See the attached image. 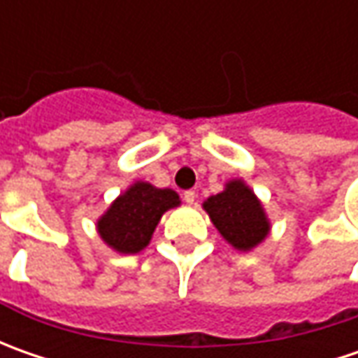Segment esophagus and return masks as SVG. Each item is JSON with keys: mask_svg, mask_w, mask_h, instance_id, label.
I'll return each instance as SVG.
<instances>
[{"mask_svg": "<svg viewBox=\"0 0 358 358\" xmlns=\"http://www.w3.org/2000/svg\"><path fill=\"white\" fill-rule=\"evenodd\" d=\"M183 199H185L187 205H193L195 199H197V193H195V191H185V193H183Z\"/></svg>", "mask_w": 358, "mask_h": 358, "instance_id": "34e87169", "label": "esophagus"}]
</instances>
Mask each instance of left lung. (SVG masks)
Returning a JSON list of instances; mask_svg holds the SVG:
<instances>
[{
    "label": "left lung",
    "mask_w": 358,
    "mask_h": 358,
    "mask_svg": "<svg viewBox=\"0 0 358 358\" xmlns=\"http://www.w3.org/2000/svg\"><path fill=\"white\" fill-rule=\"evenodd\" d=\"M215 229L237 251H253L271 233L265 207L243 179H231L225 189L203 201Z\"/></svg>",
    "instance_id": "left-lung-1"
}]
</instances>
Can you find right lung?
I'll return each instance as SVG.
<instances>
[{"instance_id":"obj_1","label":"right lung","mask_w":358,"mask_h":358,"mask_svg":"<svg viewBox=\"0 0 358 358\" xmlns=\"http://www.w3.org/2000/svg\"><path fill=\"white\" fill-rule=\"evenodd\" d=\"M179 205L181 199L173 189L135 181L97 219V233L115 253H139L149 245L163 213Z\"/></svg>"}]
</instances>
